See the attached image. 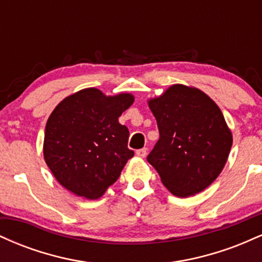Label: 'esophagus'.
<instances>
[{
  "label": "esophagus",
  "mask_w": 262,
  "mask_h": 262,
  "mask_svg": "<svg viewBox=\"0 0 262 262\" xmlns=\"http://www.w3.org/2000/svg\"><path fill=\"white\" fill-rule=\"evenodd\" d=\"M146 154H148V149H146V148L137 150V155L139 156V158H145Z\"/></svg>",
  "instance_id": "obj_1"
}]
</instances>
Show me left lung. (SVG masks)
I'll list each match as a JSON object with an SVG mask.
<instances>
[{
	"label": "left lung",
	"instance_id": "left-lung-1",
	"mask_svg": "<svg viewBox=\"0 0 262 262\" xmlns=\"http://www.w3.org/2000/svg\"><path fill=\"white\" fill-rule=\"evenodd\" d=\"M148 104L160 133L149 164L173 196L200 193L219 176L229 156L233 135L223 113L203 91L180 83Z\"/></svg>",
	"mask_w": 262,
	"mask_h": 262
}]
</instances>
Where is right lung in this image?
I'll return each mask as SVG.
<instances>
[{
    "mask_svg": "<svg viewBox=\"0 0 262 262\" xmlns=\"http://www.w3.org/2000/svg\"><path fill=\"white\" fill-rule=\"evenodd\" d=\"M134 96H106L95 87L68 96L54 108L45 125L43 154L62 187L97 200L118 180L127 161L129 130L118 122Z\"/></svg>",
    "mask_w": 262,
    "mask_h": 262,
    "instance_id": "1",
    "label": "right lung"
}]
</instances>
